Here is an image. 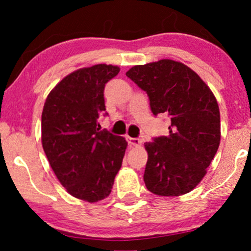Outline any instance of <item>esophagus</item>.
Wrapping results in <instances>:
<instances>
[{
  "label": "esophagus",
  "instance_id": "esophagus-1",
  "mask_svg": "<svg viewBox=\"0 0 251 251\" xmlns=\"http://www.w3.org/2000/svg\"><path fill=\"white\" fill-rule=\"evenodd\" d=\"M126 141H128V143L130 144V146H134V147H140L141 144H142V141L135 137H126Z\"/></svg>",
  "mask_w": 251,
  "mask_h": 251
}]
</instances>
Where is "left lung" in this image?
<instances>
[{
  "instance_id": "8db88e82",
  "label": "left lung",
  "mask_w": 251,
  "mask_h": 251,
  "mask_svg": "<svg viewBox=\"0 0 251 251\" xmlns=\"http://www.w3.org/2000/svg\"><path fill=\"white\" fill-rule=\"evenodd\" d=\"M126 75L147 91L154 115L170 119L169 135L144 143L147 189L181 196L207 174L221 141L220 108L208 84L182 62L160 60L134 66Z\"/></svg>"
}]
</instances>
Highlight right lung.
I'll use <instances>...</instances> for the list:
<instances>
[{
	"label": "right lung",
	"instance_id": "1",
	"mask_svg": "<svg viewBox=\"0 0 251 251\" xmlns=\"http://www.w3.org/2000/svg\"><path fill=\"white\" fill-rule=\"evenodd\" d=\"M120 73L95 64L70 73L52 88L42 111L41 140L50 167L70 195L90 203L109 196L128 142L100 131L104 85Z\"/></svg>",
	"mask_w": 251,
	"mask_h": 251
}]
</instances>
